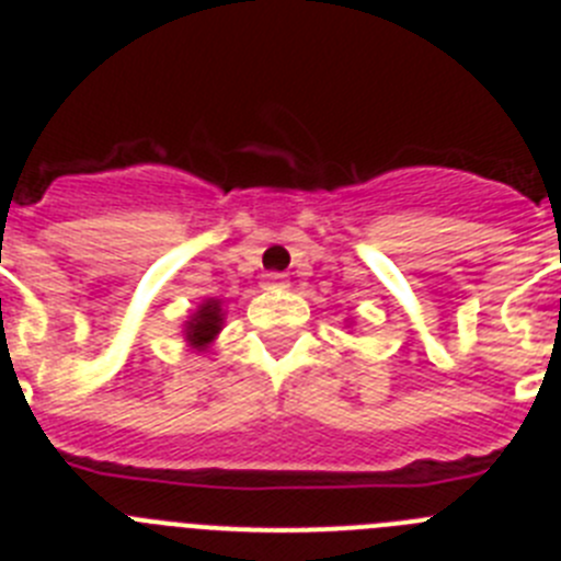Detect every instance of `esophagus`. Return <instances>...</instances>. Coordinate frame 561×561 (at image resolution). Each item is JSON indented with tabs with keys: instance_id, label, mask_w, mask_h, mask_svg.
<instances>
[{
	"instance_id": "esophagus-1",
	"label": "esophagus",
	"mask_w": 561,
	"mask_h": 561,
	"mask_svg": "<svg viewBox=\"0 0 561 561\" xmlns=\"http://www.w3.org/2000/svg\"><path fill=\"white\" fill-rule=\"evenodd\" d=\"M264 286L266 289H286V286H289V277H286L284 272H266Z\"/></svg>"
}]
</instances>
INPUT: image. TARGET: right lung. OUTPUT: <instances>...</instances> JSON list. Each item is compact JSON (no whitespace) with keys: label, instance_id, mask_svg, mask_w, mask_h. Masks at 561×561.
<instances>
[{"label":"right lung","instance_id":"obj_1","mask_svg":"<svg viewBox=\"0 0 561 561\" xmlns=\"http://www.w3.org/2000/svg\"><path fill=\"white\" fill-rule=\"evenodd\" d=\"M219 329H221L219 304H216V300H207V304L193 314L191 323H187V340H191L193 348H205L207 342L219 334Z\"/></svg>","mask_w":561,"mask_h":561}]
</instances>
